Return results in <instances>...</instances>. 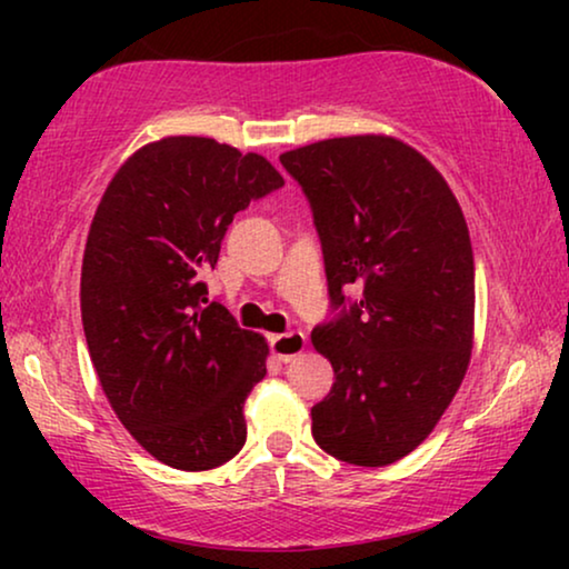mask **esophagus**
Masks as SVG:
<instances>
[{
    "instance_id": "obj_1",
    "label": "esophagus",
    "mask_w": 569,
    "mask_h": 569,
    "mask_svg": "<svg viewBox=\"0 0 569 569\" xmlns=\"http://www.w3.org/2000/svg\"><path fill=\"white\" fill-rule=\"evenodd\" d=\"M269 331H271V333H284L287 326H269Z\"/></svg>"
}]
</instances>
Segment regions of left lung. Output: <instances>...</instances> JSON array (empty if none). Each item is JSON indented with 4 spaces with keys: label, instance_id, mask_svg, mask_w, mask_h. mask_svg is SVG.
Returning <instances> with one entry per match:
<instances>
[{
    "label": "left lung",
    "instance_id": "obj_1",
    "mask_svg": "<svg viewBox=\"0 0 569 569\" xmlns=\"http://www.w3.org/2000/svg\"><path fill=\"white\" fill-rule=\"evenodd\" d=\"M282 186L261 154L168 137L131 154L92 217L80 284L92 368L131 438L173 469H217L246 446L269 347L209 298L204 274L232 217Z\"/></svg>",
    "mask_w": 569,
    "mask_h": 569
}]
</instances>
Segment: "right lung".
Returning a JSON list of instances; mask_svg holds the SVG:
<instances>
[{
    "label": "right lung",
    "instance_id": "add662e5",
    "mask_svg": "<svg viewBox=\"0 0 569 569\" xmlns=\"http://www.w3.org/2000/svg\"><path fill=\"white\" fill-rule=\"evenodd\" d=\"M306 193L331 321L310 339L333 386L313 438L355 466L411 453L453 401L471 360L473 251L461 207L422 154L383 137L284 152Z\"/></svg>",
    "mask_w": 569,
    "mask_h": 569
}]
</instances>
